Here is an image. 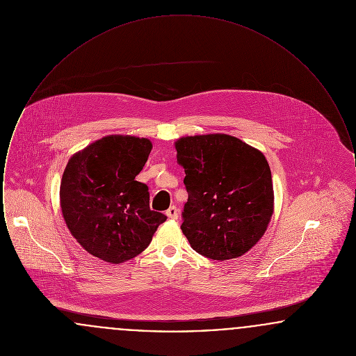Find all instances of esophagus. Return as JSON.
<instances>
[{
  "instance_id": "34e87169",
  "label": "esophagus",
  "mask_w": 356,
  "mask_h": 356,
  "mask_svg": "<svg viewBox=\"0 0 356 356\" xmlns=\"http://www.w3.org/2000/svg\"><path fill=\"white\" fill-rule=\"evenodd\" d=\"M165 215H167L170 219H177V216H179V211H177V208H176L175 205H172V207H170V208L167 209Z\"/></svg>"
}]
</instances>
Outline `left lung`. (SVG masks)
I'll return each mask as SVG.
<instances>
[{"instance_id":"8db88e82","label":"left lung","mask_w":356,"mask_h":356,"mask_svg":"<svg viewBox=\"0 0 356 356\" xmlns=\"http://www.w3.org/2000/svg\"><path fill=\"white\" fill-rule=\"evenodd\" d=\"M175 148L186 172L188 202L181 231L191 247L220 261L248 252L273 213L266 156L225 134L180 137Z\"/></svg>"}]
</instances>
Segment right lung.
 Segmentation results:
<instances>
[{
	"instance_id": "1",
	"label": "right lung",
	"mask_w": 356,
	"mask_h": 356,
	"mask_svg": "<svg viewBox=\"0 0 356 356\" xmlns=\"http://www.w3.org/2000/svg\"><path fill=\"white\" fill-rule=\"evenodd\" d=\"M152 151L151 140L109 135L69 159L60 205L72 236L111 264L128 261L151 243L167 216L151 211L148 186L135 177Z\"/></svg>"
}]
</instances>
